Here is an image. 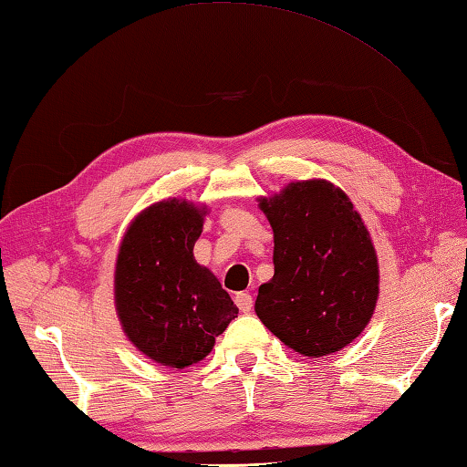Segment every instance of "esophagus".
Masks as SVG:
<instances>
[{"label":"esophagus","instance_id":"1","mask_svg":"<svg viewBox=\"0 0 467 467\" xmlns=\"http://www.w3.org/2000/svg\"><path fill=\"white\" fill-rule=\"evenodd\" d=\"M234 304L236 306H239V310L241 312H251V308H253V298H251V294H247V292H239L234 296Z\"/></svg>","mask_w":467,"mask_h":467}]
</instances>
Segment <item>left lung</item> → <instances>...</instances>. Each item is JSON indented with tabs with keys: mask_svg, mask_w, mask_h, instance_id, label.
<instances>
[{
	"mask_svg": "<svg viewBox=\"0 0 467 467\" xmlns=\"http://www.w3.org/2000/svg\"><path fill=\"white\" fill-rule=\"evenodd\" d=\"M274 231L275 274L255 312L296 353L322 358L353 343L374 317L379 265L349 196L327 180L290 182L259 198Z\"/></svg>",
	"mask_w": 467,
	"mask_h": 467,
	"instance_id": "obj_1",
	"label": "left lung"
}]
</instances>
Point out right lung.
<instances>
[{
	"mask_svg": "<svg viewBox=\"0 0 467 467\" xmlns=\"http://www.w3.org/2000/svg\"><path fill=\"white\" fill-rule=\"evenodd\" d=\"M206 204L167 198L126 228L114 269L116 315L129 341L161 366L206 358L239 315L216 275L193 257Z\"/></svg>",
	"mask_w": 467,
	"mask_h": 467,
	"instance_id": "1",
	"label": "right lung"
}]
</instances>
